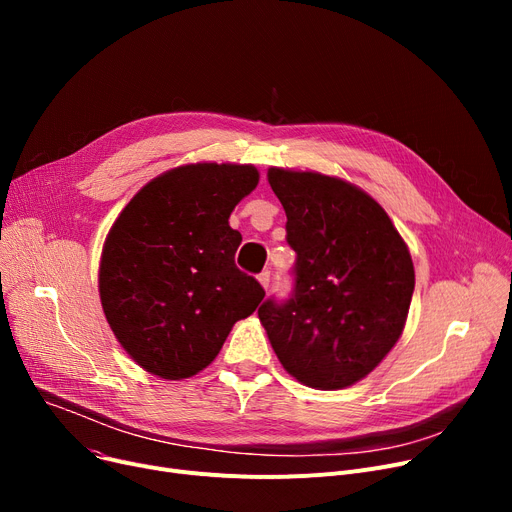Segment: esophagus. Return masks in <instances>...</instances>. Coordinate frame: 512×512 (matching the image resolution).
<instances>
[{
    "instance_id": "obj_1",
    "label": "esophagus",
    "mask_w": 512,
    "mask_h": 512,
    "mask_svg": "<svg viewBox=\"0 0 512 512\" xmlns=\"http://www.w3.org/2000/svg\"><path fill=\"white\" fill-rule=\"evenodd\" d=\"M259 282H261V286L267 290L270 288V282H272V274H270V270H265V272H261L259 274Z\"/></svg>"
}]
</instances>
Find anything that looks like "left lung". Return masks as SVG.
<instances>
[{
  "mask_svg": "<svg viewBox=\"0 0 512 512\" xmlns=\"http://www.w3.org/2000/svg\"><path fill=\"white\" fill-rule=\"evenodd\" d=\"M297 253L286 301L259 319L284 369L301 384L338 390L363 380L405 328L415 270L388 213L361 188L315 172H267Z\"/></svg>",
  "mask_w": 512,
  "mask_h": 512,
  "instance_id": "left-lung-1",
  "label": "left lung"
}]
</instances>
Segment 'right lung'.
<instances>
[{
    "mask_svg": "<svg viewBox=\"0 0 512 512\" xmlns=\"http://www.w3.org/2000/svg\"><path fill=\"white\" fill-rule=\"evenodd\" d=\"M259 182L253 166L191 164L157 176L107 234L103 313L124 351L164 380L191 378L218 357L238 319L263 301L240 272L228 218Z\"/></svg>",
    "mask_w": 512,
    "mask_h": 512,
    "instance_id": "add662e5",
    "label": "right lung"
}]
</instances>
